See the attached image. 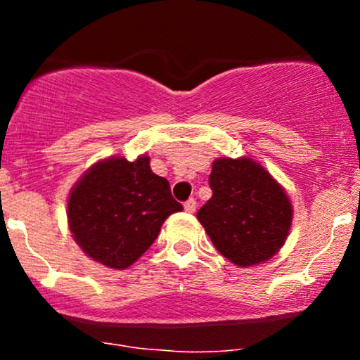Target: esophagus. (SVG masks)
Returning a JSON list of instances; mask_svg holds the SVG:
<instances>
[{
    "label": "esophagus",
    "instance_id": "obj_1",
    "mask_svg": "<svg viewBox=\"0 0 360 360\" xmlns=\"http://www.w3.org/2000/svg\"><path fill=\"white\" fill-rule=\"evenodd\" d=\"M184 210H186V212H188V213H194V212H196V200H193V198H191V200L186 201V203H184Z\"/></svg>",
    "mask_w": 360,
    "mask_h": 360
}]
</instances>
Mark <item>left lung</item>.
I'll list each match as a JSON object with an SVG mask.
<instances>
[{
	"label": "left lung",
	"instance_id": "obj_1",
	"mask_svg": "<svg viewBox=\"0 0 360 360\" xmlns=\"http://www.w3.org/2000/svg\"><path fill=\"white\" fill-rule=\"evenodd\" d=\"M213 196L198 220L223 257L240 267L266 262L284 245L291 229L292 206L286 191L249 157L213 162Z\"/></svg>",
	"mask_w": 360,
	"mask_h": 360
}]
</instances>
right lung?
<instances>
[{"instance_id":"1","label":"right lung","mask_w":360,"mask_h":360,"mask_svg":"<svg viewBox=\"0 0 360 360\" xmlns=\"http://www.w3.org/2000/svg\"><path fill=\"white\" fill-rule=\"evenodd\" d=\"M183 210L150 159L110 157L94 164L69 194L68 220L74 240L103 266L125 269L154 243L169 214Z\"/></svg>"}]
</instances>
